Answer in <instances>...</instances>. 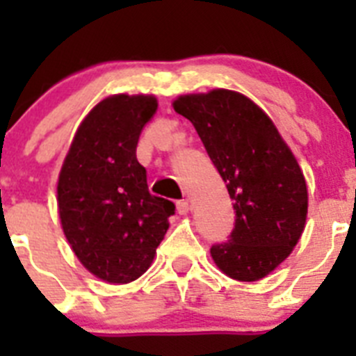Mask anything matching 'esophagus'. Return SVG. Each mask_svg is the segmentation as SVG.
<instances>
[{
	"instance_id": "obj_1",
	"label": "esophagus",
	"mask_w": 356,
	"mask_h": 356,
	"mask_svg": "<svg viewBox=\"0 0 356 356\" xmlns=\"http://www.w3.org/2000/svg\"><path fill=\"white\" fill-rule=\"evenodd\" d=\"M176 210H178V213L180 216H185V213L191 210V205H188V201L187 200H180V201H176Z\"/></svg>"
}]
</instances>
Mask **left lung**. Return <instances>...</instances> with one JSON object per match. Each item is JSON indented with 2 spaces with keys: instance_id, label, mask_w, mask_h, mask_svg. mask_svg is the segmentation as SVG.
Masks as SVG:
<instances>
[{
  "instance_id": "8db88e82",
  "label": "left lung",
  "mask_w": 356,
  "mask_h": 356,
  "mask_svg": "<svg viewBox=\"0 0 356 356\" xmlns=\"http://www.w3.org/2000/svg\"><path fill=\"white\" fill-rule=\"evenodd\" d=\"M172 105L194 124L234 200V229L210 248L213 262L238 282L264 278L291 254L307 221V184L292 151L266 112L234 90Z\"/></svg>"
}]
</instances>
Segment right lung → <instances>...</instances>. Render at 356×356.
Masks as SVG:
<instances>
[{"instance_id":"1","label":"right lung","mask_w":356,"mask_h":356,"mask_svg":"<svg viewBox=\"0 0 356 356\" xmlns=\"http://www.w3.org/2000/svg\"><path fill=\"white\" fill-rule=\"evenodd\" d=\"M153 96H110L72 139L58 176V212L80 262L108 284H128L153 262L175 203L149 194L135 149L156 112Z\"/></svg>"}]
</instances>
